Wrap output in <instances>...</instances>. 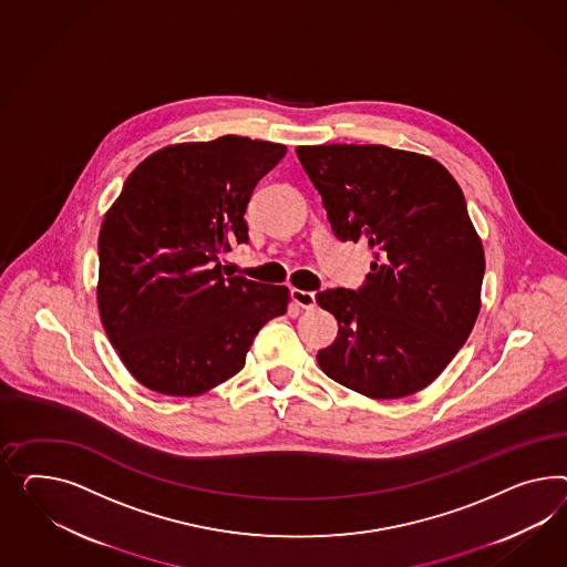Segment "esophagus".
Segmentation results:
<instances>
[{
    "label": "esophagus",
    "mask_w": 567,
    "mask_h": 567,
    "mask_svg": "<svg viewBox=\"0 0 567 567\" xmlns=\"http://www.w3.org/2000/svg\"><path fill=\"white\" fill-rule=\"evenodd\" d=\"M292 301L303 309H311L316 307V292L301 291V289H292L291 291Z\"/></svg>",
    "instance_id": "esophagus-1"
}]
</instances>
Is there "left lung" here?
Segmentation results:
<instances>
[{
  "label": "left lung",
  "mask_w": 567,
  "mask_h": 567,
  "mask_svg": "<svg viewBox=\"0 0 567 567\" xmlns=\"http://www.w3.org/2000/svg\"><path fill=\"white\" fill-rule=\"evenodd\" d=\"M297 156L338 239L373 249L361 289L316 295L338 320L320 368L369 399L423 390L481 309L485 254L460 185L431 156L382 144L299 146Z\"/></svg>",
  "instance_id": "1"
}]
</instances>
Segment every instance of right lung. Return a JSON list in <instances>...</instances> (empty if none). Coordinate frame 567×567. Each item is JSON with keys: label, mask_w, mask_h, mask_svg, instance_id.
I'll list each match as a JSON object with an SVG mask.
<instances>
[{"label": "right lung", "mask_w": 567, "mask_h": 567, "mask_svg": "<svg viewBox=\"0 0 567 567\" xmlns=\"http://www.w3.org/2000/svg\"><path fill=\"white\" fill-rule=\"evenodd\" d=\"M287 146L223 136L173 144L125 179L99 233V311L123 365L167 396H196L245 365L289 289L225 276L245 210Z\"/></svg>", "instance_id": "add662e5"}]
</instances>
